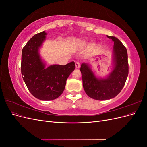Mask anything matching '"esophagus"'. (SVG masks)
Masks as SVG:
<instances>
[{"label":"esophagus","instance_id":"esophagus-1","mask_svg":"<svg viewBox=\"0 0 147 147\" xmlns=\"http://www.w3.org/2000/svg\"><path fill=\"white\" fill-rule=\"evenodd\" d=\"M80 67V64L78 62H76L75 63V67H76V69H79Z\"/></svg>","mask_w":147,"mask_h":147}]
</instances>
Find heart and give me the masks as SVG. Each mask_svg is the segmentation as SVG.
Segmentation results:
<instances>
[{
  "mask_svg": "<svg viewBox=\"0 0 147 147\" xmlns=\"http://www.w3.org/2000/svg\"><path fill=\"white\" fill-rule=\"evenodd\" d=\"M83 43H84V42H83Z\"/></svg>",
  "mask_w": 147,
  "mask_h": 147,
  "instance_id": "obj_1",
  "label": "heart"
}]
</instances>
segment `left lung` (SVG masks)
<instances>
[{
  "label": "left lung",
  "instance_id": "1",
  "mask_svg": "<svg viewBox=\"0 0 147 147\" xmlns=\"http://www.w3.org/2000/svg\"><path fill=\"white\" fill-rule=\"evenodd\" d=\"M112 40L113 68L107 77L97 78L86 63L81 65L83 86L86 94L92 99L104 100L112 99L121 92L129 73L127 52L126 47L115 37L107 35Z\"/></svg>",
  "mask_w": 147,
  "mask_h": 147
}]
</instances>
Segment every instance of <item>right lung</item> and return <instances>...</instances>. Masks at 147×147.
Here are the masks:
<instances>
[{"mask_svg":"<svg viewBox=\"0 0 147 147\" xmlns=\"http://www.w3.org/2000/svg\"><path fill=\"white\" fill-rule=\"evenodd\" d=\"M47 34L43 31L34 35L23 48L21 55L23 80L31 94L42 100L59 97L64 90L67 79L75 68L74 61L65 65L55 64L46 67L38 50Z\"/></svg>","mask_w":147,"mask_h":147,"instance_id":"right-lung-1","label":"right lung"}]
</instances>
